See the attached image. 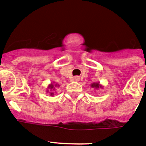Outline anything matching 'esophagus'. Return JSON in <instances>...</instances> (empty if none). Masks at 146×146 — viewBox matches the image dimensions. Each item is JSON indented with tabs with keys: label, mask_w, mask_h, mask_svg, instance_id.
<instances>
[{
	"label": "esophagus",
	"mask_w": 146,
	"mask_h": 146,
	"mask_svg": "<svg viewBox=\"0 0 146 146\" xmlns=\"http://www.w3.org/2000/svg\"><path fill=\"white\" fill-rule=\"evenodd\" d=\"M79 79H80V78H79V76H75V77H74V80H75L76 82H79Z\"/></svg>",
	"instance_id": "1"
}]
</instances>
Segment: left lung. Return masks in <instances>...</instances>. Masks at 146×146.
<instances>
[{"instance_id":"obj_1","label":"left lung","mask_w":146,"mask_h":146,"mask_svg":"<svg viewBox=\"0 0 146 146\" xmlns=\"http://www.w3.org/2000/svg\"><path fill=\"white\" fill-rule=\"evenodd\" d=\"M91 87L98 90L99 88H103V85H100V82H94V83H92V85H91Z\"/></svg>"}]
</instances>
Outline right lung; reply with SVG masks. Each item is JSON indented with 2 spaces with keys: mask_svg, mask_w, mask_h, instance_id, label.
<instances>
[{
  "mask_svg": "<svg viewBox=\"0 0 146 146\" xmlns=\"http://www.w3.org/2000/svg\"><path fill=\"white\" fill-rule=\"evenodd\" d=\"M60 85H58V84H55V83H51L48 85V88L46 89V92L47 93H49L50 94L51 96H53L54 95V93H53V91H54L55 90V88H56L57 87H59Z\"/></svg>",
  "mask_w": 146,
  "mask_h": 146,
  "instance_id": "add662e5",
  "label": "right lung"
}]
</instances>
